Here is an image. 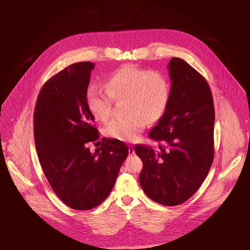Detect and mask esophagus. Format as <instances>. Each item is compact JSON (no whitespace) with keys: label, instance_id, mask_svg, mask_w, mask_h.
I'll use <instances>...</instances> for the list:
<instances>
[{"label":"esophagus","instance_id":"1","mask_svg":"<svg viewBox=\"0 0 250 250\" xmlns=\"http://www.w3.org/2000/svg\"><path fill=\"white\" fill-rule=\"evenodd\" d=\"M135 154V147L132 146H129L128 147V155H134Z\"/></svg>","mask_w":250,"mask_h":250}]
</instances>
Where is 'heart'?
I'll return each mask as SVG.
<instances>
[{"label": "heart", "instance_id": "obj_1", "mask_svg": "<svg viewBox=\"0 0 250 250\" xmlns=\"http://www.w3.org/2000/svg\"><path fill=\"white\" fill-rule=\"evenodd\" d=\"M104 87H88L86 105L96 120L106 121L112 112V101L125 99L127 115L111 121L104 128L107 137L120 141H136L146 122L160 120L170 102L169 78L159 70L124 66L106 79Z\"/></svg>", "mask_w": 250, "mask_h": 250}]
</instances>
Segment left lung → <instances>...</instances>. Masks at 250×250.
<instances>
[{
  "instance_id": "1",
  "label": "left lung",
  "mask_w": 250,
  "mask_h": 250,
  "mask_svg": "<svg viewBox=\"0 0 250 250\" xmlns=\"http://www.w3.org/2000/svg\"><path fill=\"white\" fill-rule=\"evenodd\" d=\"M170 102L148 137L157 149L137 145L143 161L140 184L153 201L176 206L184 203L208 175L214 158L213 97L206 79L181 58L168 65Z\"/></svg>"
}]
</instances>
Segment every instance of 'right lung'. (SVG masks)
<instances>
[{
	"mask_svg": "<svg viewBox=\"0 0 250 250\" xmlns=\"http://www.w3.org/2000/svg\"><path fill=\"white\" fill-rule=\"evenodd\" d=\"M93 68L91 62H78L50 78L34 111V139L43 173L60 200L75 210H90L105 200L128 155L126 145L106 138L90 152L89 143L99 140L85 102Z\"/></svg>",
	"mask_w": 250,
	"mask_h": 250,
	"instance_id": "obj_1",
	"label": "right lung"
}]
</instances>
